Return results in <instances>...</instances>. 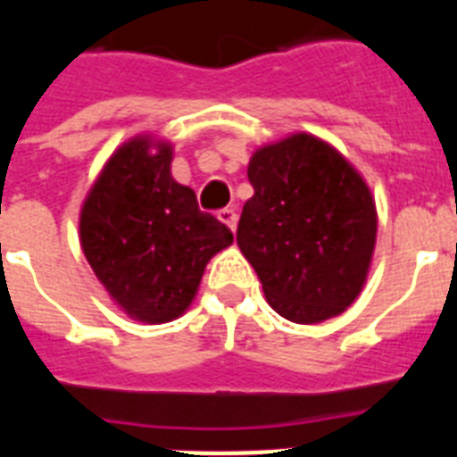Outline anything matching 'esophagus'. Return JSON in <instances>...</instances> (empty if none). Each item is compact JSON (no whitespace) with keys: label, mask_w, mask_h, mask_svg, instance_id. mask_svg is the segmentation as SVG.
Segmentation results:
<instances>
[{"label":"esophagus","mask_w":457,"mask_h":457,"mask_svg":"<svg viewBox=\"0 0 457 457\" xmlns=\"http://www.w3.org/2000/svg\"><path fill=\"white\" fill-rule=\"evenodd\" d=\"M218 218H220V222H225L232 232L237 229V220H239V215H237L235 208H222L220 213H218Z\"/></svg>","instance_id":"obj_1"}]
</instances>
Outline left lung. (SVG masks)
<instances>
[{"instance_id":"1","label":"left lung","mask_w":457,"mask_h":457,"mask_svg":"<svg viewBox=\"0 0 457 457\" xmlns=\"http://www.w3.org/2000/svg\"><path fill=\"white\" fill-rule=\"evenodd\" d=\"M253 196L237 244L282 318L315 325L341 315L368 279L377 208L368 182L329 142L294 132L249 161Z\"/></svg>"}]
</instances>
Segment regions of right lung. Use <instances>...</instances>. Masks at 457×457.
<instances>
[{
    "mask_svg": "<svg viewBox=\"0 0 457 457\" xmlns=\"http://www.w3.org/2000/svg\"><path fill=\"white\" fill-rule=\"evenodd\" d=\"M172 145L137 135L104 163L80 208V246L113 303L146 325L179 318L208 261L232 232L201 213L196 194L170 175Z\"/></svg>",
    "mask_w": 457,
    "mask_h": 457,
    "instance_id": "add662e5",
    "label": "right lung"
}]
</instances>
